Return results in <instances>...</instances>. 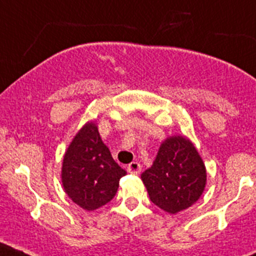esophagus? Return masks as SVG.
Returning a JSON list of instances; mask_svg holds the SVG:
<instances>
[{
    "label": "esophagus",
    "mask_w": 256,
    "mask_h": 256,
    "mask_svg": "<svg viewBox=\"0 0 256 256\" xmlns=\"http://www.w3.org/2000/svg\"><path fill=\"white\" fill-rule=\"evenodd\" d=\"M140 171H142V164L138 162H131L130 164L128 166V172L132 174H139Z\"/></svg>",
    "instance_id": "1"
}]
</instances>
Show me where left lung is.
I'll use <instances>...</instances> for the list:
<instances>
[{
	"label": "left lung",
	"instance_id": "obj_1",
	"mask_svg": "<svg viewBox=\"0 0 256 256\" xmlns=\"http://www.w3.org/2000/svg\"><path fill=\"white\" fill-rule=\"evenodd\" d=\"M149 198L167 213L185 210L199 200L206 185V170L186 136H168L150 168L142 174Z\"/></svg>",
	"mask_w": 256,
	"mask_h": 256
}]
</instances>
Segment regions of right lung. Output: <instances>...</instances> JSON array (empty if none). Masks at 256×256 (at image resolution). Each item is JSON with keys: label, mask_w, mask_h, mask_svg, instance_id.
<instances>
[{"label": "right lung", "mask_w": 256, "mask_h": 256, "mask_svg": "<svg viewBox=\"0 0 256 256\" xmlns=\"http://www.w3.org/2000/svg\"><path fill=\"white\" fill-rule=\"evenodd\" d=\"M126 171L112 158L94 121H88L74 136L62 160L64 190L85 210H96L111 202Z\"/></svg>", "instance_id": "right-lung-1"}]
</instances>
